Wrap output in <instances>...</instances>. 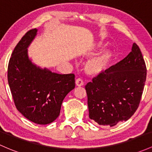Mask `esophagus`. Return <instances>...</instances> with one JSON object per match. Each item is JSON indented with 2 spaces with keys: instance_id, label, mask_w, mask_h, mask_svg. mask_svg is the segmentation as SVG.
Wrapping results in <instances>:
<instances>
[{
  "instance_id": "1",
  "label": "esophagus",
  "mask_w": 152,
  "mask_h": 152,
  "mask_svg": "<svg viewBox=\"0 0 152 152\" xmlns=\"http://www.w3.org/2000/svg\"><path fill=\"white\" fill-rule=\"evenodd\" d=\"M76 85L77 86H82L84 85V81L81 79H77L76 80Z\"/></svg>"
}]
</instances>
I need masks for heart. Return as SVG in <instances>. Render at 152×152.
Returning a JSON list of instances; mask_svg holds the SVG:
<instances>
[{"instance_id":"obj_1","label":"heart","mask_w":152,"mask_h":152,"mask_svg":"<svg viewBox=\"0 0 152 152\" xmlns=\"http://www.w3.org/2000/svg\"><path fill=\"white\" fill-rule=\"evenodd\" d=\"M103 45L102 42L96 43L95 48H99ZM113 56V53L110 49H106L102 51L94 57L90 58L85 63L84 70L89 76H96L104 72L110 63Z\"/></svg>"}]
</instances>
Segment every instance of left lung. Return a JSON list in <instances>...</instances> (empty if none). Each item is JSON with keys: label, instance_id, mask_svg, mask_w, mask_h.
Returning a JSON list of instances; mask_svg holds the SVG:
<instances>
[{"label": "left lung", "instance_id": "1", "mask_svg": "<svg viewBox=\"0 0 152 152\" xmlns=\"http://www.w3.org/2000/svg\"><path fill=\"white\" fill-rule=\"evenodd\" d=\"M146 78L144 58L133 43L131 52L124 59L85 86L90 119L110 127L128 121L137 110Z\"/></svg>", "mask_w": 152, "mask_h": 152}]
</instances>
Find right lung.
I'll list each match as a JSON object with an SVG mask.
<instances>
[{
  "instance_id": "1",
  "label": "right lung",
  "mask_w": 152,
  "mask_h": 152,
  "mask_svg": "<svg viewBox=\"0 0 152 152\" xmlns=\"http://www.w3.org/2000/svg\"><path fill=\"white\" fill-rule=\"evenodd\" d=\"M37 31L29 30L15 47L8 63V81L18 110L31 122L47 125L59 116L63 99L75 88V75L52 72L32 63L28 48Z\"/></svg>"
}]
</instances>
